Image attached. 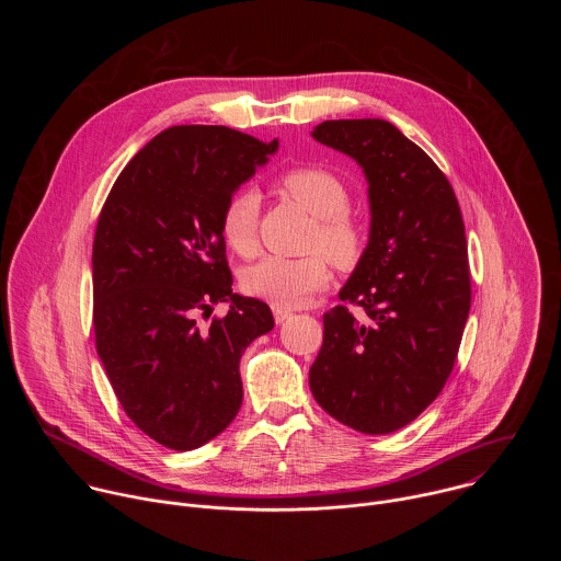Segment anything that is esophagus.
<instances>
[{"instance_id": "obj_1", "label": "esophagus", "mask_w": 561, "mask_h": 561, "mask_svg": "<svg viewBox=\"0 0 561 561\" xmlns=\"http://www.w3.org/2000/svg\"><path fill=\"white\" fill-rule=\"evenodd\" d=\"M273 314H275V322L282 324V322H286V319L293 314V310L282 308V306H275V308H273Z\"/></svg>"}]
</instances>
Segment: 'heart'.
Wrapping results in <instances>:
<instances>
[{
	"label": "heart",
	"mask_w": 561,
	"mask_h": 561,
	"mask_svg": "<svg viewBox=\"0 0 561 561\" xmlns=\"http://www.w3.org/2000/svg\"><path fill=\"white\" fill-rule=\"evenodd\" d=\"M279 186L310 215L306 257H264L244 273V290L273 306L293 308L324 290L331 282V262L340 271L355 268L366 251L362 224L348 213L351 193L331 171L317 167H293L279 175ZM260 195L239 188L221 206L219 230L224 242L242 257H253L260 249Z\"/></svg>",
	"instance_id": "1"
}]
</instances>
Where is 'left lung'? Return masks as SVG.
I'll return each mask as SVG.
<instances>
[{"instance_id": "left-lung-1", "label": "left lung", "mask_w": 561, "mask_h": 561, "mask_svg": "<svg viewBox=\"0 0 561 561\" xmlns=\"http://www.w3.org/2000/svg\"><path fill=\"white\" fill-rule=\"evenodd\" d=\"M312 137L364 169L370 239L340 299L365 308L324 314L310 390L331 417L386 435L417 420L453 373L470 310L461 210L448 178L383 119H329Z\"/></svg>"}]
</instances>
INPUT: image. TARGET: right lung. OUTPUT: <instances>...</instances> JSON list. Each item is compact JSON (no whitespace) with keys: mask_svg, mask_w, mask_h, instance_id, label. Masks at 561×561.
Segmentation results:
<instances>
[{"mask_svg":"<svg viewBox=\"0 0 561 561\" xmlns=\"http://www.w3.org/2000/svg\"><path fill=\"white\" fill-rule=\"evenodd\" d=\"M277 139L173 126L115 180L93 242L98 355L133 424L171 450L217 437L242 407L239 359L275 327L268 304L232 293L219 213ZM229 312L211 318L215 302ZM211 319L202 325L198 319Z\"/></svg>","mask_w":561,"mask_h":561,"instance_id":"right-lung-1","label":"right lung"}]
</instances>
